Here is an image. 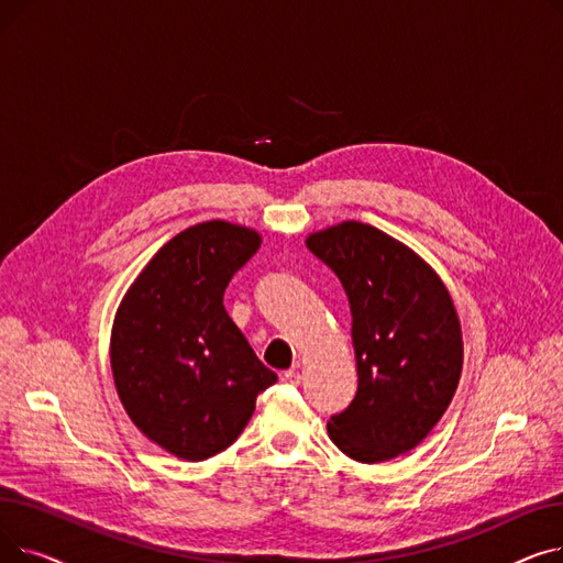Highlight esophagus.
I'll use <instances>...</instances> for the list:
<instances>
[{
	"instance_id": "34e87169",
	"label": "esophagus",
	"mask_w": 563,
	"mask_h": 563,
	"mask_svg": "<svg viewBox=\"0 0 563 563\" xmlns=\"http://www.w3.org/2000/svg\"><path fill=\"white\" fill-rule=\"evenodd\" d=\"M283 380L294 383V386H299V383H301V374H299L297 369H287V372H283Z\"/></svg>"
}]
</instances>
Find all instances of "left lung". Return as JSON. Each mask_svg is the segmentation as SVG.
I'll return each instance as SVG.
<instances>
[{"label": "left lung", "instance_id": "8db88e82", "mask_svg": "<svg viewBox=\"0 0 563 563\" xmlns=\"http://www.w3.org/2000/svg\"><path fill=\"white\" fill-rule=\"evenodd\" d=\"M351 306L358 390L331 416L335 445L361 463L410 452L448 410L463 342L450 291L410 249L372 225L346 221L308 236Z\"/></svg>", "mask_w": 563, "mask_h": 563}]
</instances>
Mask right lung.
Returning <instances> with one entry per match:
<instances>
[{"instance_id": "1", "label": "right lung", "mask_w": 563, "mask_h": 563, "mask_svg": "<svg viewBox=\"0 0 563 563\" xmlns=\"http://www.w3.org/2000/svg\"><path fill=\"white\" fill-rule=\"evenodd\" d=\"M260 249L255 230L225 221L187 228L147 262L118 308L111 369L128 416L185 461L240 438L255 399L278 380L223 308L232 276Z\"/></svg>"}]
</instances>
